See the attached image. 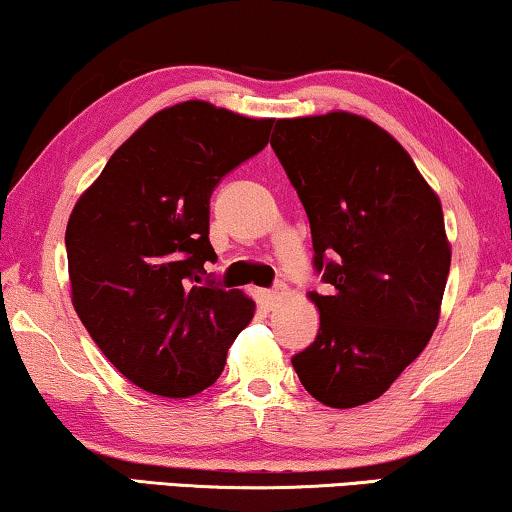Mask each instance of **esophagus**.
<instances>
[{
	"label": "esophagus",
	"mask_w": 512,
	"mask_h": 512,
	"mask_svg": "<svg viewBox=\"0 0 512 512\" xmlns=\"http://www.w3.org/2000/svg\"><path fill=\"white\" fill-rule=\"evenodd\" d=\"M285 294V287L283 285H276L273 290H262V301L266 308H276L280 304V299H283Z\"/></svg>",
	"instance_id": "obj_1"
}]
</instances>
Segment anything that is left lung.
<instances>
[{
	"label": "left lung",
	"mask_w": 512,
	"mask_h": 512,
	"mask_svg": "<svg viewBox=\"0 0 512 512\" xmlns=\"http://www.w3.org/2000/svg\"><path fill=\"white\" fill-rule=\"evenodd\" d=\"M271 148L311 222L315 341L292 357L306 392L355 408L387 392L438 325L450 273L443 211L376 122L334 111L278 120Z\"/></svg>",
	"instance_id": "obj_1"
}]
</instances>
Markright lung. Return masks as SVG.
<instances>
[{"instance_id":"1","label":"right lung","mask_w":512,"mask_h":512,"mask_svg":"<svg viewBox=\"0 0 512 512\" xmlns=\"http://www.w3.org/2000/svg\"><path fill=\"white\" fill-rule=\"evenodd\" d=\"M273 120L208 102L155 113L106 162L71 211V301L106 359L150 394L211 387L255 301L206 264L211 194L269 143Z\"/></svg>"}]
</instances>
